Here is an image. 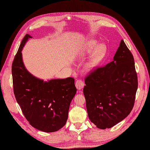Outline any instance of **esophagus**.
Returning a JSON list of instances; mask_svg holds the SVG:
<instances>
[{"label": "esophagus", "mask_w": 150, "mask_h": 150, "mask_svg": "<svg viewBox=\"0 0 150 150\" xmlns=\"http://www.w3.org/2000/svg\"><path fill=\"white\" fill-rule=\"evenodd\" d=\"M75 86L78 90H81L84 87V83L82 80H77L75 82Z\"/></svg>", "instance_id": "obj_1"}]
</instances>
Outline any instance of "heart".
I'll use <instances>...</instances> for the list:
<instances>
[{"mask_svg": "<svg viewBox=\"0 0 150 150\" xmlns=\"http://www.w3.org/2000/svg\"><path fill=\"white\" fill-rule=\"evenodd\" d=\"M97 44L95 42H91L90 44H89L87 47L86 48L85 51L82 54V55H84L86 54H89L93 51L94 49L96 47ZM105 47L103 45H98L96 49L92 55L89 61L86 64V68L88 70H93L96 67H98V65L100 64L101 61L103 59V57L105 56Z\"/></svg>", "mask_w": 150, "mask_h": 150, "instance_id": "obj_1", "label": "heart"}]
</instances>
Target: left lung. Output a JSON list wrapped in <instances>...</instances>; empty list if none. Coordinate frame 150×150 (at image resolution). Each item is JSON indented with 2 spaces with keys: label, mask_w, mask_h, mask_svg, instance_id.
I'll return each instance as SVG.
<instances>
[{
  "label": "left lung",
  "mask_w": 150,
  "mask_h": 150,
  "mask_svg": "<svg viewBox=\"0 0 150 150\" xmlns=\"http://www.w3.org/2000/svg\"><path fill=\"white\" fill-rule=\"evenodd\" d=\"M85 83L87 114L98 128H111L128 116L134 105L138 81L134 57L124 40L113 61L91 71Z\"/></svg>",
  "instance_id": "8db88e82"
}]
</instances>
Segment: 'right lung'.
Returning <instances> with one entry per match:
<instances>
[{"instance_id": "1", "label": "right lung", "mask_w": 150, "mask_h": 150, "mask_svg": "<svg viewBox=\"0 0 150 150\" xmlns=\"http://www.w3.org/2000/svg\"><path fill=\"white\" fill-rule=\"evenodd\" d=\"M21 41L12 64L14 93L22 112L34 128L45 132H56L66 124L70 103L76 93L74 78L38 79L26 70L21 51L28 38Z\"/></svg>"}]
</instances>
